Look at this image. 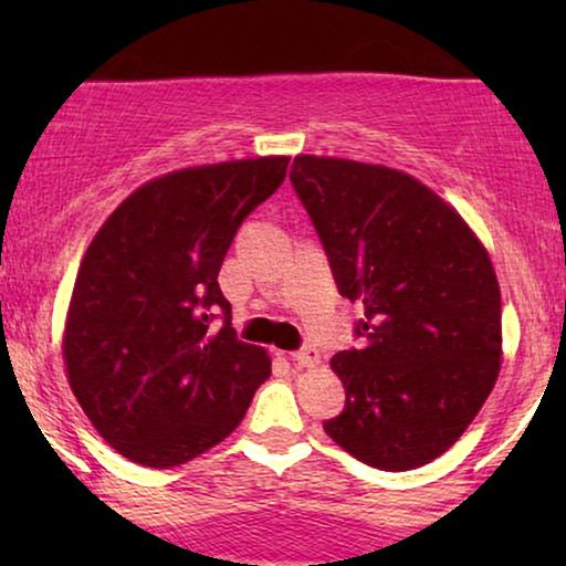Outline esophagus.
Here are the masks:
<instances>
[{
  "label": "esophagus",
  "instance_id": "obj_1",
  "mask_svg": "<svg viewBox=\"0 0 566 566\" xmlns=\"http://www.w3.org/2000/svg\"><path fill=\"white\" fill-rule=\"evenodd\" d=\"M291 360H293V366H298V368H314V366H319V350L308 345V347H304V350L291 353Z\"/></svg>",
  "mask_w": 566,
  "mask_h": 566
}]
</instances>
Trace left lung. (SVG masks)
<instances>
[{
	"label": "left lung",
	"mask_w": 566,
	"mask_h": 566,
	"mask_svg": "<svg viewBox=\"0 0 566 566\" xmlns=\"http://www.w3.org/2000/svg\"><path fill=\"white\" fill-rule=\"evenodd\" d=\"M291 182L339 293L366 314V345L329 360L347 401L324 430L374 469L424 467L463 436L500 376L490 252L451 203L401 169L298 154Z\"/></svg>",
	"instance_id": "8db88e82"
}]
</instances>
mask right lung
<instances>
[{"mask_svg": "<svg viewBox=\"0 0 566 566\" xmlns=\"http://www.w3.org/2000/svg\"><path fill=\"white\" fill-rule=\"evenodd\" d=\"M289 159L154 177L84 252L61 353L84 415L128 461L172 469L219 446L270 376L265 347L237 339L219 270L239 223L281 188ZM216 311L221 331L210 329Z\"/></svg>", "mask_w": 566, "mask_h": 566, "instance_id": "add662e5", "label": "right lung"}]
</instances>
